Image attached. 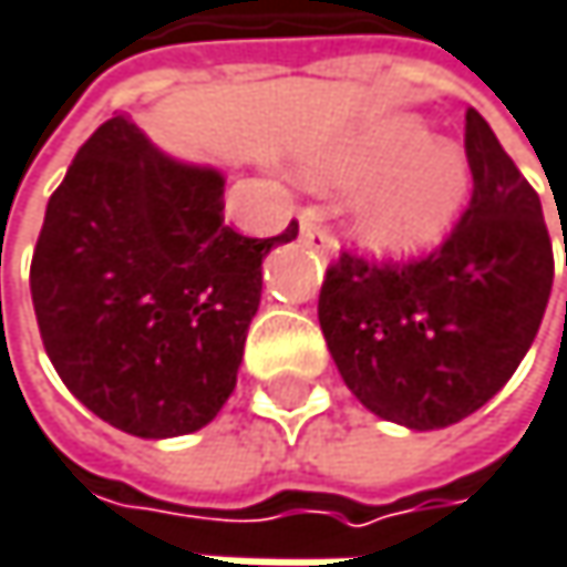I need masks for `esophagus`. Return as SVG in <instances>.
Wrapping results in <instances>:
<instances>
[{
	"mask_svg": "<svg viewBox=\"0 0 567 567\" xmlns=\"http://www.w3.org/2000/svg\"><path fill=\"white\" fill-rule=\"evenodd\" d=\"M301 243L311 246L315 252H324V256H334L337 252L334 233L321 224V210H315V207L301 210Z\"/></svg>",
	"mask_w": 567,
	"mask_h": 567,
	"instance_id": "esophagus-1",
	"label": "esophagus"
}]
</instances>
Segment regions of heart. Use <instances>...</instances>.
Masks as SVG:
<instances>
[{
    "label": "heart",
    "instance_id": "1",
    "mask_svg": "<svg viewBox=\"0 0 567 567\" xmlns=\"http://www.w3.org/2000/svg\"><path fill=\"white\" fill-rule=\"evenodd\" d=\"M321 184L360 187L350 230L377 256H415L437 246L471 190V162L437 142L415 116H383L343 138L315 168Z\"/></svg>",
    "mask_w": 567,
    "mask_h": 567
}]
</instances>
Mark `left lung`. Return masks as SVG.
Returning <instances> with one entry per match:
<instances>
[{
    "label": "left lung",
    "mask_w": 567,
    "mask_h": 567,
    "mask_svg": "<svg viewBox=\"0 0 567 567\" xmlns=\"http://www.w3.org/2000/svg\"><path fill=\"white\" fill-rule=\"evenodd\" d=\"M471 204L435 252L367 262L340 252L318 321L347 389L380 419L432 432L493 399L539 334L551 239L539 194L467 110Z\"/></svg>",
    "instance_id": "left-lung-1"
}]
</instances>
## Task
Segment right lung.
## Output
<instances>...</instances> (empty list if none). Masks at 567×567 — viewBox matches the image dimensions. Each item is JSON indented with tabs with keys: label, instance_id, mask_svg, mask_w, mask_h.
<instances>
[{
	"label": "right lung",
	"instance_id": "right-lung-1",
	"mask_svg": "<svg viewBox=\"0 0 567 567\" xmlns=\"http://www.w3.org/2000/svg\"><path fill=\"white\" fill-rule=\"evenodd\" d=\"M269 239L224 220V175L158 152L130 116L80 145L31 256L44 350L80 402L135 437L190 435L236 386Z\"/></svg>",
	"mask_w": 567,
	"mask_h": 567
}]
</instances>
